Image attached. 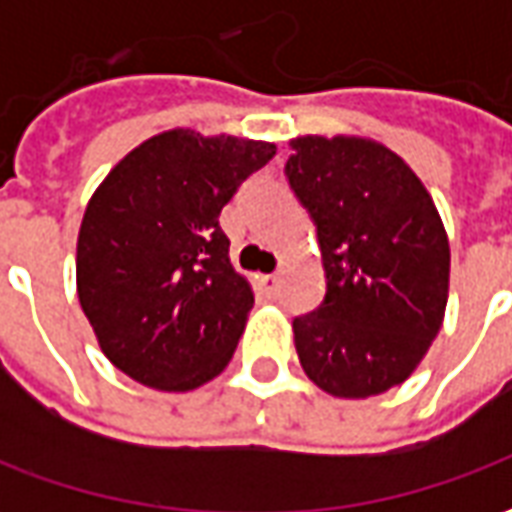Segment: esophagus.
<instances>
[{"mask_svg": "<svg viewBox=\"0 0 512 512\" xmlns=\"http://www.w3.org/2000/svg\"><path fill=\"white\" fill-rule=\"evenodd\" d=\"M257 282H260V290H263L266 296H277L279 277H274V274H260V277H257Z\"/></svg>", "mask_w": 512, "mask_h": 512, "instance_id": "1", "label": "esophagus"}]
</instances>
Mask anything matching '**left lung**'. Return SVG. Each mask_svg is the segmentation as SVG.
Returning <instances> with one entry per match:
<instances>
[{
  "mask_svg": "<svg viewBox=\"0 0 512 512\" xmlns=\"http://www.w3.org/2000/svg\"><path fill=\"white\" fill-rule=\"evenodd\" d=\"M285 175L318 230L326 296L293 318L299 362L334 397L403 384L439 334L450 244L422 180L359 136H299Z\"/></svg>",
  "mask_w": 512,
  "mask_h": 512,
  "instance_id": "obj_1",
  "label": "left lung"
}]
</instances>
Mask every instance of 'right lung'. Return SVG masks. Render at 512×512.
<instances>
[{"label":"right lung","mask_w":512,"mask_h":512,"mask_svg":"<svg viewBox=\"0 0 512 512\" xmlns=\"http://www.w3.org/2000/svg\"><path fill=\"white\" fill-rule=\"evenodd\" d=\"M271 142L175 128L134 147L87 202L76 290L106 359L164 392H189L233 359L252 288L230 263L219 213Z\"/></svg>","instance_id":"add662e5"}]
</instances>
